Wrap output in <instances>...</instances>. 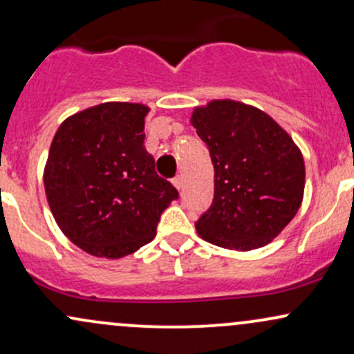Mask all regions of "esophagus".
<instances>
[{
  "mask_svg": "<svg viewBox=\"0 0 354 354\" xmlns=\"http://www.w3.org/2000/svg\"><path fill=\"white\" fill-rule=\"evenodd\" d=\"M173 185L176 189H183V176H176L173 180Z\"/></svg>",
  "mask_w": 354,
  "mask_h": 354,
  "instance_id": "obj_1",
  "label": "esophagus"
}]
</instances>
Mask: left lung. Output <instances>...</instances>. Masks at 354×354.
<instances>
[{
  "instance_id": "1",
  "label": "left lung",
  "mask_w": 354,
  "mask_h": 354,
  "mask_svg": "<svg viewBox=\"0 0 354 354\" xmlns=\"http://www.w3.org/2000/svg\"><path fill=\"white\" fill-rule=\"evenodd\" d=\"M191 125L214 165V199L196 231L231 250L269 244L304 199V156L290 135L262 110L234 100L196 109Z\"/></svg>"
}]
</instances>
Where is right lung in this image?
<instances>
[{"mask_svg": "<svg viewBox=\"0 0 354 354\" xmlns=\"http://www.w3.org/2000/svg\"><path fill=\"white\" fill-rule=\"evenodd\" d=\"M142 104L107 102L82 110L55 131L44 169L53 216L75 245L120 259L153 241L178 191L145 150Z\"/></svg>", "mask_w": 354, "mask_h": 354, "instance_id": "add662e5", "label": "right lung"}]
</instances>
